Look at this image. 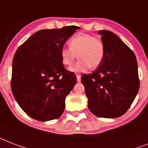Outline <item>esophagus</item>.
<instances>
[{"label": "esophagus", "mask_w": 148, "mask_h": 148, "mask_svg": "<svg viewBox=\"0 0 148 148\" xmlns=\"http://www.w3.org/2000/svg\"><path fill=\"white\" fill-rule=\"evenodd\" d=\"M76 75H77V82L81 81V77H80V74H76Z\"/></svg>", "instance_id": "obj_1"}]
</instances>
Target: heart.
I'll use <instances>...</instances> for the list:
<instances>
[{
	"instance_id": "obj_1",
	"label": "heart",
	"mask_w": 148,
	"mask_h": 148,
	"mask_svg": "<svg viewBox=\"0 0 148 148\" xmlns=\"http://www.w3.org/2000/svg\"><path fill=\"white\" fill-rule=\"evenodd\" d=\"M68 45L70 48L61 49L63 64L71 66L77 55L80 59L70 68L72 71L83 72L89 68H98L105 57V44L101 39L92 34L79 33L71 38Z\"/></svg>"
}]
</instances>
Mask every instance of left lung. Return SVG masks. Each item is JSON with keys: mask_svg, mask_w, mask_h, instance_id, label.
<instances>
[{"mask_svg": "<svg viewBox=\"0 0 148 148\" xmlns=\"http://www.w3.org/2000/svg\"><path fill=\"white\" fill-rule=\"evenodd\" d=\"M99 34L105 44V57L92 74L82 75L81 82L89 110L99 117L115 118L127 111L138 92L137 61L116 34L107 30Z\"/></svg>", "mask_w": 148, "mask_h": 148, "instance_id": "1", "label": "left lung"}]
</instances>
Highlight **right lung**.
<instances>
[{"label": "right lung", "mask_w": 148, "mask_h": 148, "mask_svg": "<svg viewBox=\"0 0 148 148\" xmlns=\"http://www.w3.org/2000/svg\"><path fill=\"white\" fill-rule=\"evenodd\" d=\"M79 27L40 30L22 43L13 60L11 89L18 105L39 121L59 118L65 98L77 83L64 68L61 49Z\"/></svg>", "instance_id": "obj_1"}]
</instances>
